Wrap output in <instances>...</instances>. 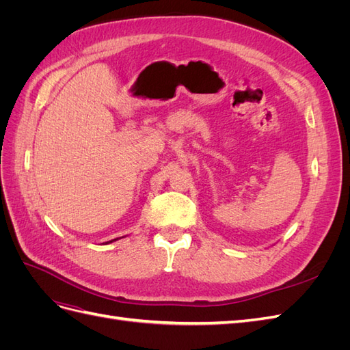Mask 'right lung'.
I'll return each mask as SVG.
<instances>
[{"label": "right lung", "instance_id": "add662e5", "mask_svg": "<svg viewBox=\"0 0 350 350\" xmlns=\"http://www.w3.org/2000/svg\"><path fill=\"white\" fill-rule=\"evenodd\" d=\"M116 239H118V238H116ZM116 239H112V241H109V242H113V241H116ZM108 243V242H107Z\"/></svg>", "mask_w": 350, "mask_h": 350}]
</instances>
